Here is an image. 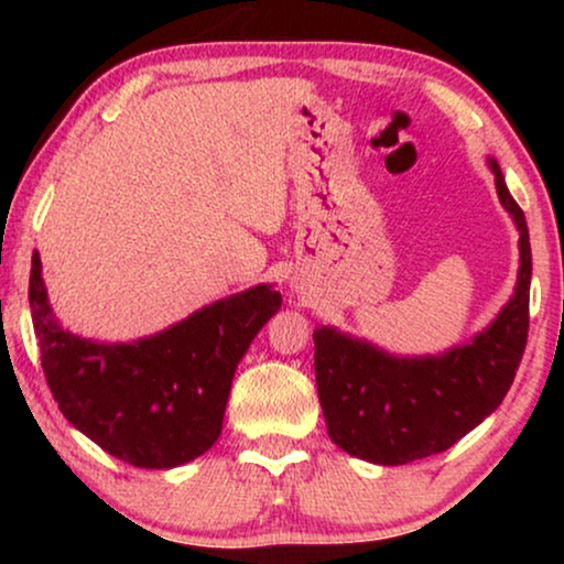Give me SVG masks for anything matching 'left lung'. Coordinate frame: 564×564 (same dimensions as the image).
Listing matches in <instances>:
<instances>
[{
  "mask_svg": "<svg viewBox=\"0 0 564 564\" xmlns=\"http://www.w3.org/2000/svg\"><path fill=\"white\" fill-rule=\"evenodd\" d=\"M500 203L519 228L516 295L473 344L426 359H395L365 341L321 326L315 382L328 436L375 465H408L446 452L500 405L513 384L529 338L531 243L527 218L496 161Z\"/></svg>",
  "mask_w": 564,
  "mask_h": 564,
  "instance_id": "obj_1",
  "label": "left lung"
}]
</instances>
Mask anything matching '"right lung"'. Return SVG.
I'll return each instance as SVG.
<instances>
[{
    "label": "right lung",
    "instance_id": "right-lung-1",
    "mask_svg": "<svg viewBox=\"0 0 564 564\" xmlns=\"http://www.w3.org/2000/svg\"><path fill=\"white\" fill-rule=\"evenodd\" d=\"M28 297L61 413L107 454L145 469L180 467L218 442L238 361L282 305L272 284H259L164 334L107 346L53 321L37 253Z\"/></svg>",
    "mask_w": 564,
    "mask_h": 564
}]
</instances>
